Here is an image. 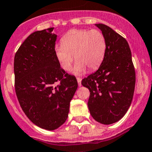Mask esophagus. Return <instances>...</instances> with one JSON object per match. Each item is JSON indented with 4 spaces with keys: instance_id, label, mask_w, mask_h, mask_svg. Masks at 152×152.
Returning <instances> with one entry per match:
<instances>
[{
    "instance_id": "esophagus-1",
    "label": "esophagus",
    "mask_w": 152,
    "mask_h": 152,
    "mask_svg": "<svg viewBox=\"0 0 152 152\" xmlns=\"http://www.w3.org/2000/svg\"><path fill=\"white\" fill-rule=\"evenodd\" d=\"M77 83H78V86H81V80L82 79L80 77H77Z\"/></svg>"
}]
</instances>
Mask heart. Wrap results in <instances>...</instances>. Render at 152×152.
I'll list each match as a JSON object with an SVG mask.
<instances>
[{
	"label": "heart",
	"mask_w": 152,
	"mask_h": 152,
	"mask_svg": "<svg viewBox=\"0 0 152 152\" xmlns=\"http://www.w3.org/2000/svg\"><path fill=\"white\" fill-rule=\"evenodd\" d=\"M106 40L98 30H72L61 39V44L54 48L55 57L60 67L70 71L74 59L77 60L73 69L76 75L84 74L87 68L95 70L104 58Z\"/></svg>",
	"instance_id": "obj_1"
}]
</instances>
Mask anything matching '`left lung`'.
Segmentation results:
<instances>
[{
  "label": "left lung",
  "mask_w": 152,
  "mask_h": 152,
  "mask_svg": "<svg viewBox=\"0 0 152 152\" xmlns=\"http://www.w3.org/2000/svg\"><path fill=\"white\" fill-rule=\"evenodd\" d=\"M95 25L104 37L106 52L99 69L81 83L90 92L88 107L92 118L103 125H110L120 120L131 106L135 70L126 39L105 24Z\"/></svg>",
  "instance_id": "8db88e82"
}]
</instances>
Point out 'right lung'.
Segmentation results:
<instances>
[{"mask_svg":"<svg viewBox=\"0 0 152 152\" xmlns=\"http://www.w3.org/2000/svg\"><path fill=\"white\" fill-rule=\"evenodd\" d=\"M53 28L30 34L14 59L15 89L21 109L39 128L53 131L67 119L77 79L66 73L54 53Z\"/></svg>","mask_w":152,"mask_h":152,"instance_id":"right-lung-1","label":"right lung"}]
</instances>
